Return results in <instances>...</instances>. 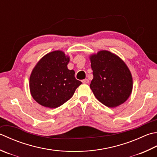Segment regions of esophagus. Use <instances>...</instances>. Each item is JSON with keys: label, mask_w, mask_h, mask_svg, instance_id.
<instances>
[{"label": "esophagus", "mask_w": 157, "mask_h": 157, "mask_svg": "<svg viewBox=\"0 0 157 157\" xmlns=\"http://www.w3.org/2000/svg\"><path fill=\"white\" fill-rule=\"evenodd\" d=\"M82 82L84 83V84H88L89 80L88 79H84V80H82Z\"/></svg>", "instance_id": "esophagus-1"}]
</instances>
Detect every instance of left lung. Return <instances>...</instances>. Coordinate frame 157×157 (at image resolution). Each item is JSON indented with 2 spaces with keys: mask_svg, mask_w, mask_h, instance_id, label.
<instances>
[{
  "mask_svg": "<svg viewBox=\"0 0 157 157\" xmlns=\"http://www.w3.org/2000/svg\"><path fill=\"white\" fill-rule=\"evenodd\" d=\"M93 79L90 88L101 103L116 107L124 103L131 94L133 79L124 62L106 50L90 56Z\"/></svg>",
  "mask_w": 157,
  "mask_h": 157,
  "instance_id": "obj_1",
  "label": "left lung"
}]
</instances>
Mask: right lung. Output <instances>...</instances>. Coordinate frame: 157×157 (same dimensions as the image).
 Masks as SVG:
<instances>
[{
	"label": "right lung",
	"instance_id": "add662e5",
	"mask_svg": "<svg viewBox=\"0 0 157 157\" xmlns=\"http://www.w3.org/2000/svg\"><path fill=\"white\" fill-rule=\"evenodd\" d=\"M69 57L57 50L45 55L33 69L30 77L32 97L42 106L56 108L69 100L82 84L69 70Z\"/></svg>",
	"mask_w": 157,
	"mask_h": 157
}]
</instances>
